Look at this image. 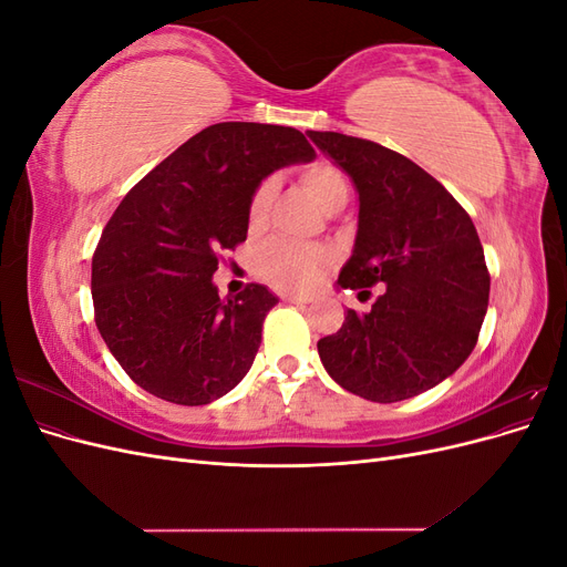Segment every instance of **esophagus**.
<instances>
[{
	"instance_id": "esophagus-1",
	"label": "esophagus",
	"mask_w": 567,
	"mask_h": 567,
	"mask_svg": "<svg viewBox=\"0 0 567 567\" xmlns=\"http://www.w3.org/2000/svg\"><path fill=\"white\" fill-rule=\"evenodd\" d=\"M284 300L286 302H293V305H307V302H310V298H305V296H284Z\"/></svg>"
}]
</instances>
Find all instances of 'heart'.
I'll list each match as a JSON object with an SVG mask.
<instances>
[{
	"instance_id": "b5f03b06",
	"label": "heart",
	"mask_w": 567,
	"mask_h": 567,
	"mask_svg": "<svg viewBox=\"0 0 567 567\" xmlns=\"http://www.w3.org/2000/svg\"><path fill=\"white\" fill-rule=\"evenodd\" d=\"M300 182L312 194V198L323 210H338L348 200V182L340 169L329 161H317L300 169ZM277 196V179L265 177L252 188L248 200V225L250 229H260L269 208ZM331 262V252L321 246H300L284 241H269L260 255H257V271L265 281L284 290H307L312 288L323 269Z\"/></svg>"
}]
</instances>
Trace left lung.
<instances>
[{"instance_id":"8db88e82","label":"left lung","mask_w":567,"mask_h":567,"mask_svg":"<svg viewBox=\"0 0 567 567\" xmlns=\"http://www.w3.org/2000/svg\"><path fill=\"white\" fill-rule=\"evenodd\" d=\"M359 194V225L340 288L371 293L317 342L331 379L371 402L435 388L473 352L489 300V271L473 219L423 167L398 151L340 132H307ZM359 293V296H362Z\"/></svg>"}]
</instances>
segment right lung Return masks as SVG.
<instances>
[{
    "label": "right lung",
    "instance_id": "add662e5",
    "mask_svg": "<svg viewBox=\"0 0 567 567\" xmlns=\"http://www.w3.org/2000/svg\"><path fill=\"white\" fill-rule=\"evenodd\" d=\"M317 156L305 134L217 123L136 182L92 257L96 329L130 379L200 406L241 383L279 300L260 284L219 300L221 250L246 241L248 200L269 173Z\"/></svg>",
    "mask_w": 567,
    "mask_h": 567
}]
</instances>
